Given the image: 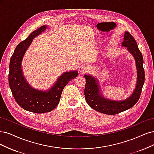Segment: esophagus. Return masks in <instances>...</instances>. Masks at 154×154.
Returning <instances> with one entry per match:
<instances>
[{
  "label": "esophagus",
  "mask_w": 154,
  "mask_h": 154,
  "mask_svg": "<svg viewBox=\"0 0 154 154\" xmlns=\"http://www.w3.org/2000/svg\"><path fill=\"white\" fill-rule=\"evenodd\" d=\"M88 70V67L85 64H81L79 66V71L81 73H84L86 72Z\"/></svg>",
  "instance_id": "1"
}]
</instances>
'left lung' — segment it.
Listing matches in <instances>:
<instances>
[{
  "mask_svg": "<svg viewBox=\"0 0 154 154\" xmlns=\"http://www.w3.org/2000/svg\"><path fill=\"white\" fill-rule=\"evenodd\" d=\"M122 46L126 47L127 50L134 58L137 69L136 88L130 97L122 100H113L104 97L98 79L91 75H84L86 81L84 88V96L86 102L97 111L108 115H116L134 106L140 97L145 82V71L143 68L142 54L134 38L127 31L125 32Z\"/></svg>",
  "mask_w": 154,
  "mask_h": 154,
  "instance_id": "left-lung-1",
  "label": "left lung"
}]
</instances>
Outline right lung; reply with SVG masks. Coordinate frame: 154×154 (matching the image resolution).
I'll use <instances>...</instances> for the list:
<instances>
[{
	"mask_svg": "<svg viewBox=\"0 0 154 154\" xmlns=\"http://www.w3.org/2000/svg\"><path fill=\"white\" fill-rule=\"evenodd\" d=\"M47 29V26L40 27L20 43L14 49L9 63V84L14 99L23 109L35 113L47 112L54 109L60 100L64 88L79 74L76 70L64 72L52 87L45 91L36 90L27 81L22 68L23 57L33 39Z\"/></svg>",
	"mask_w": 154,
	"mask_h": 154,
	"instance_id": "obj_1",
	"label": "right lung"
}]
</instances>
